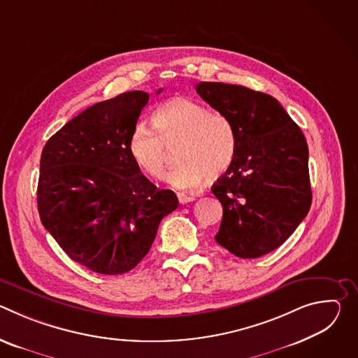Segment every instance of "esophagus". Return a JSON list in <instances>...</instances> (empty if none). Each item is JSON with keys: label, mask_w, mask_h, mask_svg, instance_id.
I'll return each instance as SVG.
<instances>
[{"label": "esophagus", "mask_w": 358, "mask_h": 358, "mask_svg": "<svg viewBox=\"0 0 358 358\" xmlns=\"http://www.w3.org/2000/svg\"><path fill=\"white\" fill-rule=\"evenodd\" d=\"M195 196L194 195H188V194H178V201L180 203H188L191 201H194Z\"/></svg>", "instance_id": "34e87169"}]
</instances>
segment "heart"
Masks as SVG:
<instances>
[{
  "label": "heart",
  "instance_id": "obj_1",
  "mask_svg": "<svg viewBox=\"0 0 358 358\" xmlns=\"http://www.w3.org/2000/svg\"><path fill=\"white\" fill-rule=\"evenodd\" d=\"M151 124L155 131L137 126L127 143L133 164L151 180L163 177L173 150L180 164L166 176V182L182 191L208 178H221L235 162L238 133L234 122L189 97L166 100L152 113Z\"/></svg>",
  "mask_w": 358,
  "mask_h": 358
}]
</instances>
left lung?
<instances>
[{
	"instance_id": "1",
	"label": "left lung",
	"mask_w": 358,
	"mask_h": 358,
	"mask_svg": "<svg viewBox=\"0 0 358 358\" xmlns=\"http://www.w3.org/2000/svg\"><path fill=\"white\" fill-rule=\"evenodd\" d=\"M195 90L238 133L235 162L211 188L224 210L215 241L238 258L264 257L310 210L308 143L271 94L220 82H201Z\"/></svg>"
}]
</instances>
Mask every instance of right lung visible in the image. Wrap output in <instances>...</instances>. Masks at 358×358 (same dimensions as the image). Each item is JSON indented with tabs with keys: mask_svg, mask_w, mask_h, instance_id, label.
<instances>
[{
	"mask_svg": "<svg viewBox=\"0 0 358 358\" xmlns=\"http://www.w3.org/2000/svg\"><path fill=\"white\" fill-rule=\"evenodd\" d=\"M162 89L157 90L160 93ZM148 93L100 101L50 137L41 155L38 211L68 257L103 275L131 271L178 207L133 164L127 143Z\"/></svg>",
	"mask_w": 358,
	"mask_h": 358,
	"instance_id": "obj_1",
	"label": "right lung"
}]
</instances>
